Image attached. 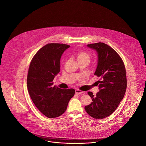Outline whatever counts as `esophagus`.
<instances>
[{
    "instance_id": "34e87169",
    "label": "esophagus",
    "mask_w": 146,
    "mask_h": 146,
    "mask_svg": "<svg viewBox=\"0 0 146 146\" xmlns=\"http://www.w3.org/2000/svg\"><path fill=\"white\" fill-rule=\"evenodd\" d=\"M84 93V92L83 91H82L80 90H79V89H76L75 90V93L77 94H82V93Z\"/></svg>"
}]
</instances>
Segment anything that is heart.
<instances>
[{
    "mask_svg": "<svg viewBox=\"0 0 146 146\" xmlns=\"http://www.w3.org/2000/svg\"><path fill=\"white\" fill-rule=\"evenodd\" d=\"M90 60V57L89 55L84 52V51H80L79 52L78 54V60Z\"/></svg>",
    "mask_w": 146,
    "mask_h": 146,
    "instance_id": "b5f03b06",
    "label": "heart"
}]
</instances>
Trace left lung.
Wrapping results in <instances>:
<instances>
[{
	"label": "left lung",
	"instance_id": "1",
	"mask_svg": "<svg viewBox=\"0 0 146 146\" xmlns=\"http://www.w3.org/2000/svg\"><path fill=\"white\" fill-rule=\"evenodd\" d=\"M87 46L97 52L98 61L94 75L101 77V80L98 82L99 92L96 96L88 92L92 102L86 106L85 110L92 117L102 119L111 115L124 97L127 84L125 66L119 55L109 45L100 42Z\"/></svg>",
	"mask_w": 146,
	"mask_h": 146
}]
</instances>
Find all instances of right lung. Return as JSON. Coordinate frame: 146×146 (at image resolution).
Instances as JSON below:
<instances>
[{
	"label": "right lung",
	"mask_w": 146,
	"mask_h": 146,
	"mask_svg": "<svg viewBox=\"0 0 146 146\" xmlns=\"http://www.w3.org/2000/svg\"><path fill=\"white\" fill-rule=\"evenodd\" d=\"M70 45L50 43L42 47L30 63L27 85L30 96L38 109L49 118L57 117L66 111L74 89H62L53 86V79L60 71V60Z\"/></svg>",
	"instance_id": "add662e5"
}]
</instances>
